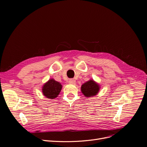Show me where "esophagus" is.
I'll return each mask as SVG.
<instances>
[{"instance_id":"1","label":"esophagus","mask_w":147,"mask_h":147,"mask_svg":"<svg viewBox=\"0 0 147 147\" xmlns=\"http://www.w3.org/2000/svg\"><path fill=\"white\" fill-rule=\"evenodd\" d=\"M68 82L70 84H76V80L74 79H69Z\"/></svg>"}]
</instances>
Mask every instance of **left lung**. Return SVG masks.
<instances>
[{"label":"left lung","instance_id":"left-lung-1","mask_svg":"<svg viewBox=\"0 0 147 147\" xmlns=\"http://www.w3.org/2000/svg\"><path fill=\"white\" fill-rule=\"evenodd\" d=\"M100 88L101 87L98 83L93 79H90L82 84L81 92L84 96L87 98L93 97L98 94Z\"/></svg>","mask_w":147,"mask_h":147}]
</instances>
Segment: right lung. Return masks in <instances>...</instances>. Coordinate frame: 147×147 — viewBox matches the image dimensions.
Wrapping results in <instances>:
<instances>
[{
  "label": "right lung",
  "mask_w": 147,
  "mask_h": 147,
  "mask_svg": "<svg viewBox=\"0 0 147 147\" xmlns=\"http://www.w3.org/2000/svg\"><path fill=\"white\" fill-rule=\"evenodd\" d=\"M62 88L63 86L61 83L53 79H51L43 84L42 92L43 95L46 98L53 99L58 97Z\"/></svg>",
  "instance_id": "right-lung-1"
}]
</instances>
